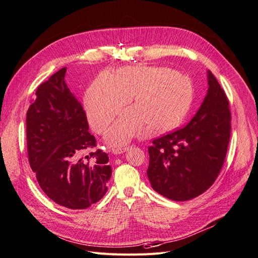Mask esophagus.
Masks as SVG:
<instances>
[{
  "mask_svg": "<svg viewBox=\"0 0 258 258\" xmlns=\"http://www.w3.org/2000/svg\"><path fill=\"white\" fill-rule=\"evenodd\" d=\"M127 150H128V147H125V148H113L112 152H113V154H121V153H124V152H126Z\"/></svg>",
  "mask_w": 258,
  "mask_h": 258,
  "instance_id": "esophagus-1",
  "label": "esophagus"
}]
</instances>
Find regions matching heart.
Segmentation results:
<instances>
[{
  "mask_svg": "<svg viewBox=\"0 0 258 258\" xmlns=\"http://www.w3.org/2000/svg\"><path fill=\"white\" fill-rule=\"evenodd\" d=\"M192 84L187 76L166 67L136 66L101 73L85 98L88 120L95 132L104 133L120 110L131 102L106 138L122 145L151 128L163 133L183 120L192 101Z\"/></svg>",
  "mask_w": 258,
  "mask_h": 258,
  "instance_id": "heart-1",
  "label": "heart"
}]
</instances>
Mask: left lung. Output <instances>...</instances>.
Segmentation results:
<instances>
[{"label": "left lung", "mask_w": 258, "mask_h": 258, "mask_svg": "<svg viewBox=\"0 0 258 258\" xmlns=\"http://www.w3.org/2000/svg\"><path fill=\"white\" fill-rule=\"evenodd\" d=\"M208 92L184 127L153 139L147 174L155 191L188 201L211 187L224 164L231 137L230 102L208 71Z\"/></svg>", "instance_id": "left-lung-1"}]
</instances>
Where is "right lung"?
<instances>
[{"mask_svg": "<svg viewBox=\"0 0 258 258\" xmlns=\"http://www.w3.org/2000/svg\"><path fill=\"white\" fill-rule=\"evenodd\" d=\"M66 68L36 90L26 112L30 166L56 204L85 209L105 196L111 176L108 155L97 149L82 104L64 83Z\"/></svg>", "mask_w": 258, "mask_h": 258, "instance_id": "1", "label": "right lung"}]
</instances>
